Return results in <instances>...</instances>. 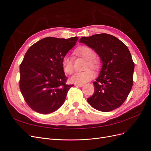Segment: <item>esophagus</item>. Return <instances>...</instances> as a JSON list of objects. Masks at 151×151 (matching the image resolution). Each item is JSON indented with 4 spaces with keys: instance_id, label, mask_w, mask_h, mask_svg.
I'll use <instances>...</instances> for the list:
<instances>
[{
    "instance_id": "1",
    "label": "esophagus",
    "mask_w": 151,
    "mask_h": 151,
    "mask_svg": "<svg viewBox=\"0 0 151 151\" xmlns=\"http://www.w3.org/2000/svg\"><path fill=\"white\" fill-rule=\"evenodd\" d=\"M75 86L76 87H79V88H81V87L83 86V84H75Z\"/></svg>"
}]
</instances>
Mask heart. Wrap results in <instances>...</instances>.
I'll return each instance as SVG.
<instances>
[{
	"mask_svg": "<svg viewBox=\"0 0 151 151\" xmlns=\"http://www.w3.org/2000/svg\"><path fill=\"white\" fill-rule=\"evenodd\" d=\"M75 53L88 60L87 67H90L93 68H96L99 65V62L98 59L94 57V51L91 48L86 46L81 47L76 50ZM62 65L63 69L66 74H72L74 72V62L70 56L65 55L62 58ZM94 76V72L91 70L88 69L83 72L76 73L70 78V81L72 83L76 84H83L92 79Z\"/></svg>",
	"mask_w": 151,
	"mask_h": 151,
	"instance_id": "1",
	"label": "heart"
}]
</instances>
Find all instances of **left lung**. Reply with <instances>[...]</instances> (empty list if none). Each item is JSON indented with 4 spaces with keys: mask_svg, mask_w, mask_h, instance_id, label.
<instances>
[{
    "mask_svg": "<svg viewBox=\"0 0 151 151\" xmlns=\"http://www.w3.org/2000/svg\"><path fill=\"white\" fill-rule=\"evenodd\" d=\"M79 42L93 48L103 63L99 76L93 83L94 94L87 101L94 109L103 112L120 107L134 82V63L129 48L115 36L106 33L84 36Z\"/></svg>",
    "mask_w": 151,
    "mask_h": 151,
    "instance_id": "8db88e82",
    "label": "left lung"
}]
</instances>
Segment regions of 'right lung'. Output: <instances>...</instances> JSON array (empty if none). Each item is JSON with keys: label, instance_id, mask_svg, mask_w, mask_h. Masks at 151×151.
<instances>
[{"label": "right lung", "instance_id": "1", "mask_svg": "<svg viewBox=\"0 0 151 151\" xmlns=\"http://www.w3.org/2000/svg\"><path fill=\"white\" fill-rule=\"evenodd\" d=\"M78 38L47 37L33 44L26 52L19 71V88L25 101L41 114L56 111L64 103L73 84H66L62 58Z\"/></svg>", "mask_w": 151, "mask_h": 151}]
</instances>
